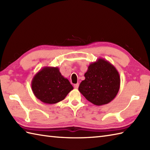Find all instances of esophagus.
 I'll return each instance as SVG.
<instances>
[{
    "mask_svg": "<svg viewBox=\"0 0 150 150\" xmlns=\"http://www.w3.org/2000/svg\"><path fill=\"white\" fill-rule=\"evenodd\" d=\"M79 83L75 84H74V88H75V89H77V88H79Z\"/></svg>",
    "mask_w": 150,
    "mask_h": 150,
    "instance_id": "obj_1",
    "label": "esophagus"
}]
</instances>
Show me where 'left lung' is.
<instances>
[{"instance_id":"1","label":"left lung","mask_w":150,"mask_h":150,"mask_svg":"<svg viewBox=\"0 0 150 150\" xmlns=\"http://www.w3.org/2000/svg\"><path fill=\"white\" fill-rule=\"evenodd\" d=\"M84 77L79 90L92 104H106L117 96L120 89V75L115 67L108 60L99 58L91 63Z\"/></svg>"}]
</instances>
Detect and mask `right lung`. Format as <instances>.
I'll return each mask as SVG.
<instances>
[{
	"label": "right lung",
	"instance_id": "right-lung-1",
	"mask_svg": "<svg viewBox=\"0 0 150 150\" xmlns=\"http://www.w3.org/2000/svg\"><path fill=\"white\" fill-rule=\"evenodd\" d=\"M31 89L38 99L49 104L64 99L73 87L64 78L58 67H44L31 81Z\"/></svg>",
	"mask_w": 150,
	"mask_h": 150
}]
</instances>
